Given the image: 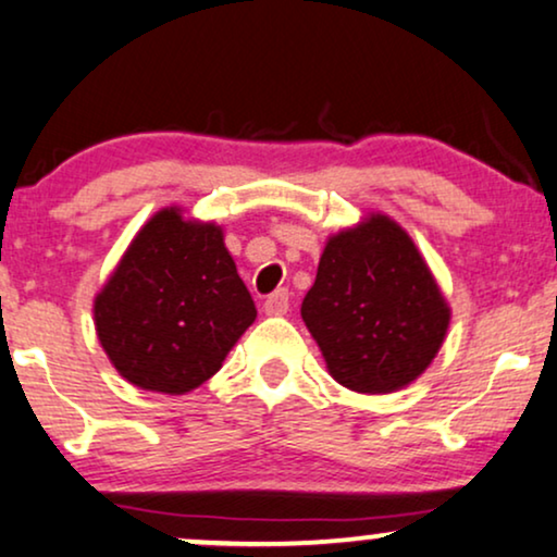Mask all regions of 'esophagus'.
<instances>
[{"label":"esophagus","instance_id":"34e87169","mask_svg":"<svg viewBox=\"0 0 557 557\" xmlns=\"http://www.w3.org/2000/svg\"><path fill=\"white\" fill-rule=\"evenodd\" d=\"M263 310H265V314H284L286 310H289V292L276 289L273 294H268Z\"/></svg>","mask_w":557,"mask_h":557}]
</instances>
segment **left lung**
<instances>
[{
	"label": "left lung",
	"mask_w": 557,
	"mask_h": 557,
	"mask_svg": "<svg viewBox=\"0 0 557 557\" xmlns=\"http://www.w3.org/2000/svg\"><path fill=\"white\" fill-rule=\"evenodd\" d=\"M301 320L335 380L374 395L393 393L429 367L449 307L413 239L376 214L325 245Z\"/></svg>",
	"instance_id": "8db88e82"
}]
</instances>
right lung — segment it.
Returning a JSON list of instances; mask_svg holds the SVG:
<instances>
[{"label":"right lung","instance_id":"1","mask_svg":"<svg viewBox=\"0 0 557 557\" xmlns=\"http://www.w3.org/2000/svg\"><path fill=\"white\" fill-rule=\"evenodd\" d=\"M256 314L222 230L185 222L177 209L144 224L95 299V327L113 367L164 395L214 376Z\"/></svg>","mask_w":557,"mask_h":557}]
</instances>
